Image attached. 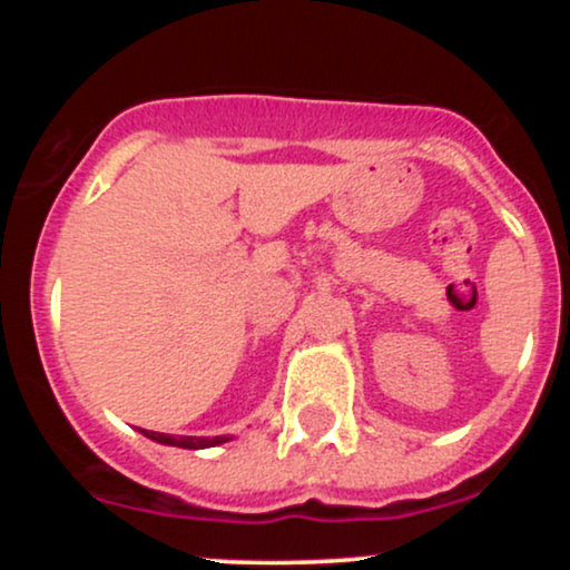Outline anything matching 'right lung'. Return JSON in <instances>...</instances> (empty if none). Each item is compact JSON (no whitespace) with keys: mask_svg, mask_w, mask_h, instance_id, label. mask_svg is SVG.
<instances>
[{"mask_svg":"<svg viewBox=\"0 0 570 570\" xmlns=\"http://www.w3.org/2000/svg\"><path fill=\"white\" fill-rule=\"evenodd\" d=\"M141 434L160 444H174V448H185V450L214 448V444L230 440V436H171V434H160V431H147V429H141Z\"/></svg>","mask_w":570,"mask_h":570,"instance_id":"right-lung-1","label":"right lung"}]
</instances>
